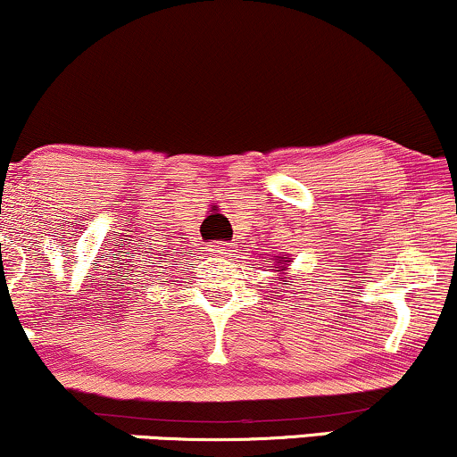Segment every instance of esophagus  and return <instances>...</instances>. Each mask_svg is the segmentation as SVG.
Returning a JSON list of instances; mask_svg holds the SVG:
<instances>
[{
  "instance_id": "1",
  "label": "esophagus",
  "mask_w": 457,
  "mask_h": 457,
  "mask_svg": "<svg viewBox=\"0 0 457 457\" xmlns=\"http://www.w3.org/2000/svg\"><path fill=\"white\" fill-rule=\"evenodd\" d=\"M208 251H211V253H214V255H229L234 251V245H229V243H214V245L208 246Z\"/></svg>"
}]
</instances>
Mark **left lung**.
Wrapping results in <instances>:
<instances>
[{"label":"left lung","mask_w":457,"mask_h":457,"mask_svg":"<svg viewBox=\"0 0 457 457\" xmlns=\"http://www.w3.org/2000/svg\"><path fill=\"white\" fill-rule=\"evenodd\" d=\"M287 266H290V258H279V262L275 264V269H279V270H275V272H279V277H277V279H286V277H283V272L287 270Z\"/></svg>","instance_id":"left-lung-1"}]
</instances>
